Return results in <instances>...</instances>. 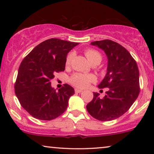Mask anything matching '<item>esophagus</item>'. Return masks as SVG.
<instances>
[{
  "instance_id": "obj_1",
  "label": "esophagus",
  "mask_w": 154,
  "mask_h": 154,
  "mask_svg": "<svg viewBox=\"0 0 154 154\" xmlns=\"http://www.w3.org/2000/svg\"><path fill=\"white\" fill-rule=\"evenodd\" d=\"M75 92H76V93H81V92H83V90H80V89H78V88H75Z\"/></svg>"
}]
</instances>
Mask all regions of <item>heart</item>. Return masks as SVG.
<instances>
[{"label": "heart", "mask_w": 154, "mask_h": 154, "mask_svg": "<svg viewBox=\"0 0 154 154\" xmlns=\"http://www.w3.org/2000/svg\"><path fill=\"white\" fill-rule=\"evenodd\" d=\"M85 54L90 63L97 60H102V56L97 51L92 49H88L85 51ZM73 57V53L69 54L66 60V64H70ZM95 81V76L92 74H84L81 73H75L70 78V83L75 87L84 88L89 85L90 82Z\"/></svg>", "instance_id": "obj_1"}]
</instances>
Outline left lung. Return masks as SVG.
Masks as SVG:
<instances>
[{"label": "left lung", "mask_w": 154, "mask_h": 154, "mask_svg": "<svg viewBox=\"0 0 154 154\" xmlns=\"http://www.w3.org/2000/svg\"><path fill=\"white\" fill-rule=\"evenodd\" d=\"M90 44L102 49L107 57L106 73L98 88L109 90L103 99L97 92H93V99L86 109L99 121H112L128 111L138 97L140 72L137 64L130 52L116 42L104 40Z\"/></svg>", "instance_id": "8db88e82"}]
</instances>
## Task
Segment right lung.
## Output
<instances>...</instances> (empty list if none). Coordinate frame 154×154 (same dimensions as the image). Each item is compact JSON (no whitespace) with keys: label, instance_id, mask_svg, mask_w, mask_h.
Masks as SVG:
<instances>
[{"label":"right lung","instance_id":"add662e5","mask_svg":"<svg viewBox=\"0 0 154 154\" xmlns=\"http://www.w3.org/2000/svg\"><path fill=\"white\" fill-rule=\"evenodd\" d=\"M78 45L50 38L38 45L22 60L14 91L22 106L33 118L50 121L66 111L74 89L64 84L57 90L50 80L57 72L64 71L67 54Z\"/></svg>","mask_w":154,"mask_h":154}]
</instances>
